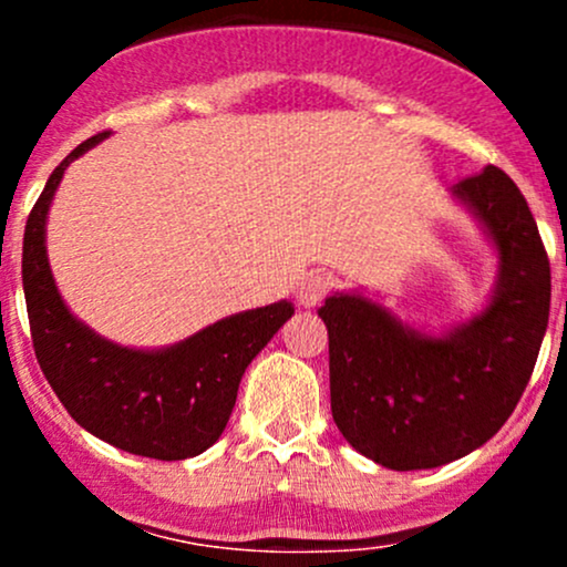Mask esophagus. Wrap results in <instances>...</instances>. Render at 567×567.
<instances>
[{
  "label": "esophagus",
  "instance_id": "1",
  "mask_svg": "<svg viewBox=\"0 0 567 567\" xmlns=\"http://www.w3.org/2000/svg\"><path fill=\"white\" fill-rule=\"evenodd\" d=\"M330 285H333V279L328 275H322V271H311V275H306L301 282H298V303L301 306H317L322 301L324 296H328Z\"/></svg>",
  "mask_w": 567,
  "mask_h": 567
}]
</instances>
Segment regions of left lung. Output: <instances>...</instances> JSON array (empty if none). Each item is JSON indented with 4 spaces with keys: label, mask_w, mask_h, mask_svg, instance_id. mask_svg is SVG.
<instances>
[{
    "label": "left lung",
    "mask_w": 567,
    "mask_h": 567,
    "mask_svg": "<svg viewBox=\"0 0 567 567\" xmlns=\"http://www.w3.org/2000/svg\"><path fill=\"white\" fill-rule=\"evenodd\" d=\"M498 258L485 306L440 333L362 296L320 309L330 338V410L354 451L394 472L434 470L485 445L528 386L549 322V258L514 181L487 165L451 186Z\"/></svg>",
    "instance_id": "obj_1"
}]
</instances>
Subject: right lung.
<instances>
[{
	"label": "right lung",
	"instance_id": "obj_1",
	"mask_svg": "<svg viewBox=\"0 0 567 567\" xmlns=\"http://www.w3.org/2000/svg\"><path fill=\"white\" fill-rule=\"evenodd\" d=\"M97 133L69 154L39 194L23 234V292L39 368L71 419L133 455L184 461L224 434L247 365L292 317L290 301L207 324L159 349L120 347L71 315L48 258V216L63 173L97 146Z\"/></svg>",
	"mask_w": 567,
	"mask_h": 567
}]
</instances>
